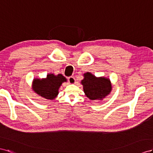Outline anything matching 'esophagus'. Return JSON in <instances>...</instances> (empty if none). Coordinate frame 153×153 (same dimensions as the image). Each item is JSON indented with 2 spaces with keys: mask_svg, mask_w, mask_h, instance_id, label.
Instances as JSON below:
<instances>
[{
  "mask_svg": "<svg viewBox=\"0 0 153 153\" xmlns=\"http://www.w3.org/2000/svg\"><path fill=\"white\" fill-rule=\"evenodd\" d=\"M68 82H69L70 84H74V83H75V82H76L75 78H74V77H72V76L69 77L68 78Z\"/></svg>",
  "mask_w": 153,
  "mask_h": 153,
  "instance_id": "1",
  "label": "esophagus"
}]
</instances>
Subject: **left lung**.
Here are the masks:
<instances>
[{
  "mask_svg": "<svg viewBox=\"0 0 153 153\" xmlns=\"http://www.w3.org/2000/svg\"><path fill=\"white\" fill-rule=\"evenodd\" d=\"M84 77L81 83L86 97L90 99L101 100L110 93L111 86L108 79L97 78L89 72L85 74Z\"/></svg>",
  "mask_w": 153,
  "mask_h": 153,
  "instance_id": "obj_1",
  "label": "left lung"
}]
</instances>
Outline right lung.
<instances>
[{
  "label": "right lung",
  "mask_w": 153,
  "mask_h": 153,
  "mask_svg": "<svg viewBox=\"0 0 153 153\" xmlns=\"http://www.w3.org/2000/svg\"><path fill=\"white\" fill-rule=\"evenodd\" d=\"M67 81L62 74L54 76V74H48L46 79H35L33 82V90L41 97L47 99L52 100L58 94V90L63 82Z\"/></svg>",
  "instance_id": "add662e5"
}]
</instances>
